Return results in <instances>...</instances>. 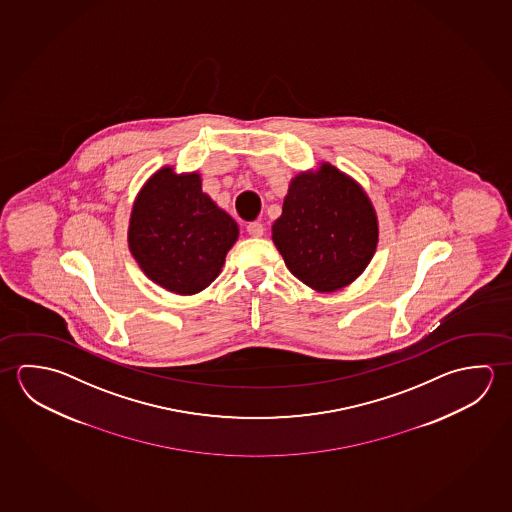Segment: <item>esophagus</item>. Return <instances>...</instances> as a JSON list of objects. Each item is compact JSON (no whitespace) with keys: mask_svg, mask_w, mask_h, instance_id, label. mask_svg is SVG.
<instances>
[{"mask_svg":"<svg viewBox=\"0 0 512 512\" xmlns=\"http://www.w3.org/2000/svg\"><path fill=\"white\" fill-rule=\"evenodd\" d=\"M245 231L251 234V236H261L263 231H265V227H263L261 222H251V224H247V226H245Z\"/></svg>","mask_w":512,"mask_h":512,"instance_id":"1","label":"esophagus"}]
</instances>
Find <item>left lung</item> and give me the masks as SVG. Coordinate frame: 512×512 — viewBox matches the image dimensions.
<instances>
[{
    "label": "left lung",
    "mask_w": 512,
    "mask_h": 512,
    "mask_svg": "<svg viewBox=\"0 0 512 512\" xmlns=\"http://www.w3.org/2000/svg\"><path fill=\"white\" fill-rule=\"evenodd\" d=\"M272 240L295 278L333 292L358 278L373 258L378 224L362 188L335 166L322 165L292 181Z\"/></svg>",
    "instance_id": "left-lung-1"
}]
</instances>
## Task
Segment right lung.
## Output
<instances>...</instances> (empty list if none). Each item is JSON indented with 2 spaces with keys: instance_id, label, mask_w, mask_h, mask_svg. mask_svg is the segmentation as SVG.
Masks as SVG:
<instances>
[{
  "instance_id": "obj_1",
  "label": "right lung",
  "mask_w": 512,
  "mask_h": 512,
  "mask_svg": "<svg viewBox=\"0 0 512 512\" xmlns=\"http://www.w3.org/2000/svg\"><path fill=\"white\" fill-rule=\"evenodd\" d=\"M236 238V222L202 193L199 175L172 168L150 177L130 217V251L139 267L175 294L211 285Z\"/></svg>"
}]
</instances>
